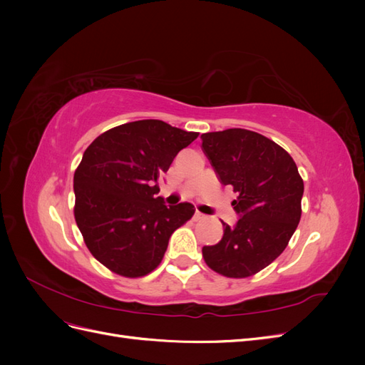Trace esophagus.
Wrapping results in <instances>:
<instances>
[{
    "mask_svg": "<svg viewBox=\"0 0 365 365\" xmlns=\"http://www.w3.org/2000/svg\"><path fill=\"white\" fill-rule=\"evenodd\" d=\"M193 217H195V220H202V219H205V215H202L201 212H196Z\"/></svg>",
    "mask_w": 365,
    "mask_h": 365,
    "instance_id": "34e87169",
    "label": "esophagus"
}]
</instances>
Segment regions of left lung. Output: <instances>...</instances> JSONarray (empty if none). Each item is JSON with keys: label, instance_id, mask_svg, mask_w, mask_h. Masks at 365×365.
<instances>
[{"label": "left lung", "instance_id": "left-lung-1", "mask_svg": "<svg viewBox=\"0 0 365 365\" xmlns=\"http://www.w3.org/2000/svg\"><path fill=\"white\" fill-rule=\"evenodd\" d=\"M201 138L220 182L237 193L231 205L240 216L235 227L222 222V239L204 247L202 257L224 277H251L288 247L302 217L303 180L289 153L257 132L233 128Z\"/></svg>", "mask_w": 365, "mask_h": 365}]
</instances>
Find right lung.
I'll use <instances>...</instances> for the list:
<instances>
[{"instance_id": "1", "label": "right lung", "mask_w": 365, "mask_h": 365, "mask_svg": "<svg viewBox=\"0 0 365 365\" xmlns=\"http://www.w3.org/2000/svg\"><path fill=\"white\" fill-rule=\"evenodd\" d=\"M197 135L161 120H138L103 132L83 152L74 172V219L86 248L111 272L148 275L173 231L192 219L195 207H168L157 182Z\"/></svg>"}]
</instances>
